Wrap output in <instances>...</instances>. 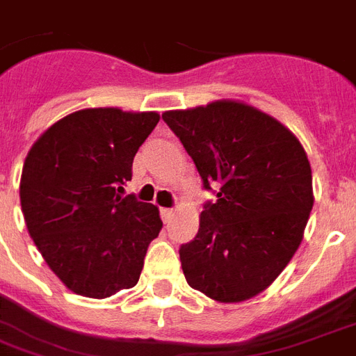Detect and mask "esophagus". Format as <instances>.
Returning a JSON list of instances; mask_svg holds the SVG:
<instances>
[{
    "mask_svg": "<svg viewBox=\"0 0 356 356\" xmlns=\"http://www.w3.org/2000/svg\"><path fill=\"white\" fill-rule=\"evenodd\" d=\"M173 214H175V211H173V209H162V211H161L162 220H164V222H166V223L170 222V220H172Z\"/></svg>",
    "mask_w": 356,
    "mask_h": 356,
    "instance_id": "obj_1",
    "label": "esophagus"
}]
</instances>
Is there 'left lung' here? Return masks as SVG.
<instances>
[{
  "label": "left lung",
  "instance_id": "8db88e82",
  "mask_svg": "<svg viewBox=\"0 0 356 356\" xmlns=\"http://www.w3.org/2000/svg\"><path fill=\"white\" fill-rule=\"evenodd\" d=\"M162 120L203 186L218 190L195 238L179 249L186 282L218 303L259 296L303 240L314 205L307 151L279 120L234 99L166 111Z\"/></svg>",
  "mask_w": 356,
  "mask_h": 356
}]
</instances>
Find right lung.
Here are the masks:
<instances>
[{
    "instance_id": "obj_1",
    "label": "right lung",
    "mask_w": 356,
    "mask_h": 356,
    "mask_svg": "<svg viewBox=\"0 0 356 356\" xmlns=\"http://www.w3.org/2000/svg\"><path fill=\"white\" fill-rule=\"evenodd\" d=\"M159 113L83 108L38 136L25 156L19 201L25 225L68 290L92 299L133 288L159 236V207L122 195L136 151Z\"/></svg>"
}]
</instances>
